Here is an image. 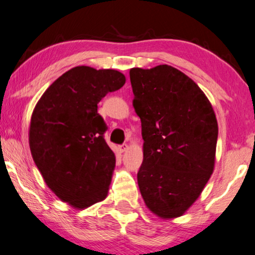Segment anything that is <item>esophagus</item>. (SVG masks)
<instances>
[{"mask_svg": "<svg viewBox=\"0 0 255 255\" xmlns=\"http://www.w3.org/2000/svg\"><path fill=\"white\" fill-rule=\"evenodd\" d=\"M128 144H123V145H121V146H120V150H121V152H125V151H128Z\"/></svg>", "mask_w": 255, "mask_h": 255, "instance_id": "obj_1", "label": "esophagus"}]
</instances>
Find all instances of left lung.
<instances>
[{
	"instance_id": "1",
	"label": "left lung",
	"mask_w": 255,
	"mask_h": 255,
	"mask_svg": "<svg viewBox=\"0 0 255 255\" xmlns=\"http://www.w3.org/2000/svg\"><path fill=\"white\" fill-rule=\"evenodd\" d=\"M130 81L144 139L138 186L152 213L173 219L192 206L212 176L216 114L196 82L171 65L132 68Z\"/></svg>"
}]
</instances>
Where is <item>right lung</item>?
I'll use <instances>...</instances> for the list:
<instances>
[{
	"instance_id": "add662e5",
	"label": "right lung",
	"mask_w": 255,
	"mask_h": 255,
	"mask_svg": "<svg viewBox=\"0 0 255 255\" xmlns=\"http://www.w3.org/2000/svg\"><path fill=\"white\" fill-rule=\"evenodd\" d=\"M114 69L79 65L49 87L32 111L29 146L48 187L76 210L108 197L116 157L97 104L125 84Z\"/></svg>"
}]
</instances>
